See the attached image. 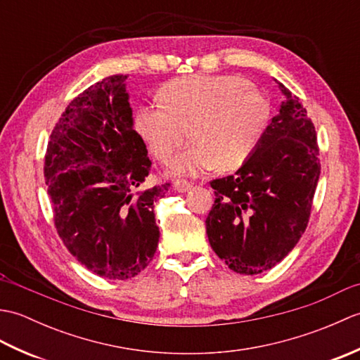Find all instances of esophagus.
I'll return each mask as SVG.
<instances>
[{"instance_id": "1", "label": "esophagus", "mask_w": 360, "mask_h": 360, "mask_svg": "<svg viewBox=\"0 0 360 360\" xmlns=\"http://www.w3.org/2000/svg\"><path fill=\"white\" fill-rule=\"evenodd\" d=\"M190 188H192V184H190V182H187V181L179 179V181L174 182V190H176V192L186 193V192H188Z\"/></svg>"}]
</instances>
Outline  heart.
Instances as JSON below:
<instances>
[{
  "mask_svg": "<svg viewBox=\"0 0 360 360\" xmlns=\"http://www.w3.org/2000/svg\"><path fill=\"white\" fill-rule=\"evenodd\" d=\"M160 105H142L134 128L159 162L172 173L195 176L217 167L240 168L254 155L269 127V101L235 75H190L168 82L159 91Z\"/></svg>",
  "mask_w": 360,
  "mask_h": 360,
  "instance_id": "1",
  "label": "heart"
}]
</instances>
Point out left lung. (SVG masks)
<instances>
[{
  "label": "left lung",
  "mask_w": 360,
  "mask_h": 360,
  "mask_svg": "<svg viewBox=\"0 0 360 360\" xmlns=\"http://www.w3.org/2000/svg\"><path fill=\"white\" fill-rule=\"evenodd\" d=\"M285 101L262 142L232 176L210 182L205 219L212 249L236 274L280 263L308 226L320 176L317 133L307 108L278 83Z\"/></svg>",
  "instance_id": "left-lung-1"
}]
</instances>
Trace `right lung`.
I'll return each instance as SVG.
<instances>
[{
  "mask_svg": "<svg viewBox=\"0 0 360 360\" xmlns=\"http://www.w3.org/2000/svg\"><path fill=\"white\" fill-rule=\"evenodd\" d=\"M127 77L111 75L75 97L44 156L60 238L88 271L110 280L134 277L155 257V201L170 188H141L151 160L133 128Z\"/></svg>",
  "mask_w": 360,
  "mask_h": 360,
  "instance_id": "obj_1",
  "label": "right lung"
}]
</instances>
